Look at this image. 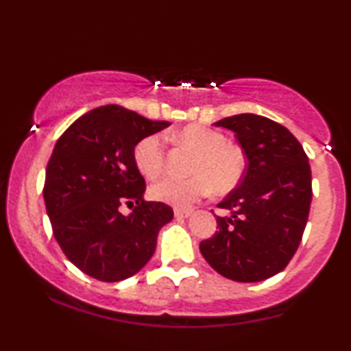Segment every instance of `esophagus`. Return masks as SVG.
<instances>
[{
    "label": "esophagus",
    "instance_id": "34e87169",
    "mask_svg": "<svg viewBox=\"0 0 351 351\" xmlns=\"http://www.w3.org/2000/svg\"><path fill=\"white\" fill-rule=\"evenodd\" d=\"M193 215L191 209H180V208H175V217H178V219H184V217H189Z\"/></svg>",
    "mask_w": 351,
    "mask_h": 351
}]
</instances>
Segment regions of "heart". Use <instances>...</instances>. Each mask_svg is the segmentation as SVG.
I'll return each instance as SVG.
<instances>
[{
	"instance_id": "obj_1",
	"label": "heart",
	"mask_w": 351,
	"mask_h": 351,
	"mask_svg": "<svg viewBox=\"0 0 351 351\" xmlns=\"http://www.w3.org/2000/svg\"><path fill=\"white\" fill-rule=\"evenodd\" d=\"M171 142L195 152L189 178H163L150 186V196L160 203L188 208L215 189L224 195L239 184L245 170V155L229 143L221 132L201 125H188L170 135ZM134 162L147 178H156L165 168V147L158 135H148L134 148Z\"/></svg>"
}]
</instances>
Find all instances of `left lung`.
Masks as SVG:
<instances>
[{"label":"left lung","instance_id":"8db88e82","mask_svg":"<svg viewBox=\"0 0 351 351\" xmlns=\"http://www.w3.org/2000/svg\"><path fill=\"white\" fill-rule=\"evenodd\" d=\"M234 132L247 158L239 184L217 206L215 236L199 244L206 263L236 282H261L284 271L299 247L312 201V171L299 140L256 114L215 123Z\"/></svg>","mask_w":351,"mask_h":351}]
</instances>
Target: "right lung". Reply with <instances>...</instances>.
I'll return each mask as SVG.
<instances>
[{"instance_id":"add662e5","label":"right lung","mask_w":351,"mask_h":351,"mask_svg":"<svg viewBox=\"0 0 351 351\" xmlns=\"http://www.w3.org/2000/svg\"><path fill=\"white\" fill-rule=\"evenodd\" d=\"M168 125L110 104L75 120L56 143L44 203L60 249L87 276L125 280L152 259L173 209L143 199L145 180L134 148ZM123 204L132 209L130 215L119 213Z\"/></svg>"}]
</instances>
